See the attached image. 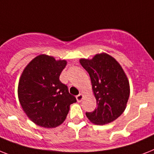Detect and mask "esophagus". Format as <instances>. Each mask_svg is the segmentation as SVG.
I'll list each match as a JSON object with an SVG mask.
<instances>
[{
	"label": "esophagus",
	"instance_id": "esophagus-1",
	"mask_svg": "<svg viewBox=\"0 0 154 154\" xmlns=\"http://www.w3.org/2000/svg\"><path fill=\"white\" fill-rule=\"evenodd\" d=\"M76 99H77V101H78V102L82 101V100L83 99V95H82V94H79L76 96Z\"/></svg>",
	"mask_w": 154,
	"mask_h": 154
}]
</instances>
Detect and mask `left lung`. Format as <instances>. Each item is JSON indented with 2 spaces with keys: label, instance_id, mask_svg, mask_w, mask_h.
I'll use <instances>...</instances> for the list:
<instances>
[{
  "label": "left lung",
  "instance_id": "obj_1",
  "mask_svg": "<svg viewBox=\"0 0 154 154\" xmlns=\"http://www.w3.org/2000/svg\"><path fill=\"white\" fill-rule=\"evenodd\" d=\"M80 63L90 75L97 108L86 112L95 124L114 121L126 109L130 86L124 70L113 57L106 53L97 54L92 60L81 59Z\"/></svg>",
  "mask_w": 154,
  "mask_h": 154
}]
</instances>
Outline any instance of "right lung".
I'll list each match as a JSON object with an SVG mask.
<instances>
[{
	"label": "right lung",
	"mask_w": 154,
	"mask_h": 154,
	"mask_svg": "<svg viewBox=\"0 0 154 154\" xmlns=\"http://www.w3.org/2000/svg\"><path fill=\"white\" fill-rule=\"evenodd\" d=\"M66 60L39 55L26 66L20 77L18 94L26 116L35 124L52 128L65 120L70 105L76 102L68 86L60 81Z\"/></svg>",
	"instance_id": "right-lung-1"
}]
</instances>
